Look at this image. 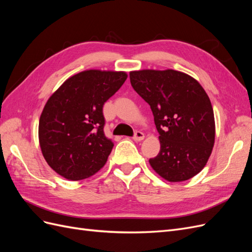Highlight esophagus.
Returning a JSON list of instances; mask_svg holds the SVG:
<instances>
[{"label":"esophagus","instance_id":"esophagus-1","mask_svg":"<svg viewBox=\"0 0 252 252\" xmlns=\"http://www.w3.org/2000/svg\"><path fill=\"white\" fill-rule=\"evenodd\" d=\"M132 139H133L134 141H136V142H140V141L144 140V133L141 132V131H135Z\"/></svg>","mask_w":252,"mask_h":252}]
</instances>
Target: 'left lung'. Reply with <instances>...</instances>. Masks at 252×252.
I'll use <instances>...</instances> for the list:
<instances>
[{"label": "left lung", "mask_w": 252, "mask_h": 252, "mask_svg": "<svg viewBox=\"0 0 252 252\" xmlns=\"http://www.w3.org/2000/svg\"><path fill=\"white\" fill-rule=\"evenodd\" d=\"M138 94L150 105L161 149L149 159L154 170L169 182L199 173L211 155L216 124L209 97L190 75L145 69L129 73Z\"/></svg>", "instance_id": "obj_1"}]
</instances>
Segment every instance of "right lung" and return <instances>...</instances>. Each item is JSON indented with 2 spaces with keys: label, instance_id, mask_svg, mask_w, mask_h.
<instances>
[{
  "label": "right lung",
  "instance_id": "1",
  "mask_svg": "<svg viewBox=\"0 0 252 252\" xmlns=\"http://www.w3.org/2000/svg\"><path fill=\"white\" fill-rule=\"evenodd\" d=\"M124 71L85 70L66 80L45 105L39 122L42 154L67 180L100 170L113 147L104 134L103 105L123 85Z\"/></svg>",
  "mask_w": 252,
  "mask_h": 252
}]
</instances>
